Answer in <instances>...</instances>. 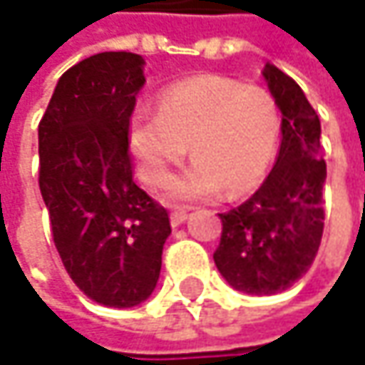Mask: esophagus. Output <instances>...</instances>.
Segmentation results:
<instances>
[{
  "label": "esophagus",
  "mask_w": 365,
  "mask_h": 365,
  "mask_svg": "<svg viewBox=\"0 0 365 365\" xmlns=\"http://www.w3.org/2000/svg\"><path fill=\"white\" fill-rule=\"evenodd\" d=\"M171 225L173 227H180L187 219V210H183V208H175V210H171Z\"/></svg>",
  "instance_id": "obj_1"
}]
</instances>
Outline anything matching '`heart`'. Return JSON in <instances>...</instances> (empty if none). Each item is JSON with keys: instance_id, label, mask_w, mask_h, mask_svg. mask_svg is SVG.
Returning a JSON list of instances; mask_svg holds the SVG:
<instances>
[{"instance_id": "obj_1", "label": "heart", "mask_w": 365, "mask_h": 365, "mask_svg": "<svg viewBox=\"0 0 365 365\" xmlns=\"http://www.w3.org/2000/svg\"><path fill=\"white\" fill-rule=\"evenodd\" d=\"M279 136V107L264 86L215 74L163 88L157 113L138 111L128 132L140 178L150 187L169 182L187 146L194 163L169 183L173 202L247 192L274 161Z\"/></svg>"}]
</instances>
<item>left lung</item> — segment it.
Segmentation results:
<instances>
[{
  "instance_id": "left-lung-1",
  "label": "left lung",
  "mask_w": 365,
  "mask_h": 365,
  "mask_svg": "<svg viewBox=\"0 0 365 365\" xmlns=\"http://www.w3.org/2000/svg\"><path fill=\"white\" fill-rule=\"evenodd\" d=\"M268 91L283 113L272 171L246 202L221 212L212 258L225 281L250 295L289 289L312 267L324 229L320 119L297 82L267 63Z\"/></svg>"
}]
</instances>
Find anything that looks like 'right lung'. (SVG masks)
Returning <instances> with one entry per match:
<instances>
[{
  "instance_id": "right-lung-1",
  "label": "right lung",
  "mask_w": 365,
  "mask_h": 365,
  "mask_svg": "<svg viewBox=\"0 0 365 365\" xmlns=\"http://www.w3.org/2000/svg\"><path fill=\"white\" fill-rule=\"evenodd\" d=\"M144 59L105 51L59 78L38 123V187L59 258L76 287L132 308L159 281L169 212L134 182L130 119Z\"/></svg>"
}]
</instances>
